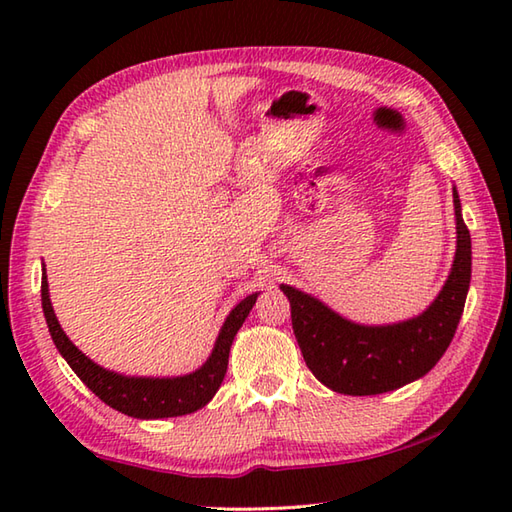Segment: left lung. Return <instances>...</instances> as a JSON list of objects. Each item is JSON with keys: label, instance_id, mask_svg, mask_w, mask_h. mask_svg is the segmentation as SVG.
I'll return each instance as SVG.
<instances>
[{"label": "left lung", "instance_id": "left-lung-1", "mask_svg": "<svg viewBox=\"0 0 512 512\" xmlns=\"http://www.w3.org/2000/svg\"><path fill=\"white\" fill-rule=\"evenodd\" d=\"M453 204L458 248L451 275L436 301L416 319L358 325L306 292L281 286L290 301L292 330L303 361L325 387L347 396L385 394L427 374L447 352L471 284V233L455 189Z\"/></svg>", "mask_w": 512, "mask_h": 512}]
</instances>
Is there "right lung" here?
I'll return each instance as SVG.
<instances>
[{
  "instance_id": "1",
  "label": "right lung",
  "mask_w": 512,
  "mask_h": 512,
  "mask_svg": "<svg viewBox=\"0 0 512 512\" xmlns=\"http://www.w3.org/2000/svg\"><path fill=\"white\" fill-rule=\"evenodd\" d=\"M255 301L257 292L246 297L244 301H239L231 310V314H228L222 325L220 336H217L209 361L200 369H195L193 374L176 378H136L103 369L101 365L90 361L83 352H79V347L65 336L57 317H54L46 270H43L41 277L43 314H46L50 336L61 356L74 369V374L79 376L83 383L105 402V405L125 413V416L140 420L187 416V413L202 409L206 402L215 396V391L220 389L226 374L228 352H231L235 334L242 328L248 312L253 310Z\"/></svg>"
}]
</instances>
